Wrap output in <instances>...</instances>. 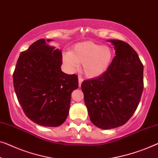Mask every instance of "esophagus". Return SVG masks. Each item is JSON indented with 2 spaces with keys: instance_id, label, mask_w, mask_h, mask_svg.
Returning <instances> with one entry per match:
<instances>
[{
  "instance_id": "obj_1",
  "label": "esophagus",
  "mask_w": 158,
  "mask_h": 158,
  "mask_svg": "<svg viewBox=\"0 0 158 158\" xmlns=\"http://www.w3.org/2000/svg\"><path fill=\"white\" fill-rule=\"evenodd\" d=\"M83 79L81 77H78V84H79V87L81 86V84H82V83H83Z\"/></svg>"
}]
</instances>
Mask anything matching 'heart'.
<instances>
[{
  "instance_id": "b5f03b06",
  "label": "heart",
  "mask_w": 158,
  "mask_h": 158,
  "mask_svg": "<svg viewBox=\"0 0 158 158\" xmlns=\"http://www.w3.org/2000/svg\"><path fill=\"white\" fill-rule=\"evenodd\" d=\"M112 58L113 52L109 47L85 41L77 43L71 51L64 53L63 60L71 70L76 69L79 63H83L85 75L88 77H96L107 70Z\"/></svg>"
}]
</instances>
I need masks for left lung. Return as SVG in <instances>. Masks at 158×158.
<instances>
[{
  "mask_svg": "<svg viewBox=\"0 0 158 158\" xmlns=\"http://www.w3.org/2000/svg\"><path fill=\"white\" fill-rule=\"evenodd\" d=\"M115 56L103 74L81 84L90 121L103 130L124 125L132 117L143 90V65L135 51L120 40H107Z\"/></svg>",
  "mask_w": 158,
  "mask_h": 158,
  "instance_id": "obj_1",
  "label": "left lung"
}]
</instances>
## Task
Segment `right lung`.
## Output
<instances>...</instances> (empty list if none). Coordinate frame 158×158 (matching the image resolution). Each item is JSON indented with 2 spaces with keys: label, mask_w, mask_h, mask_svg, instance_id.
<instances>
[{
  "label": "right lung",
  "mask_w": 158,
  "mask_h": 158,
  "mask_svg": "<svg viewBox=\"0 0 158 158\" xmlns=\"http://www.w3.org/2000/svg\"><path fill=\"white\" fill-rule=\"evenodd\" d=\"M33 43L18 59L13 85L25 115L36 124L58 127L65 122L71 93L78 88L77 75L61 70L62 52L48 43Z\"/></svg>",
  "instance_id": "right-lung-1"
}]
</instances>
